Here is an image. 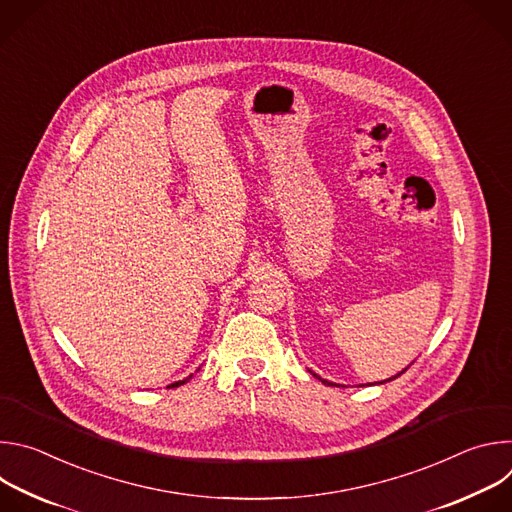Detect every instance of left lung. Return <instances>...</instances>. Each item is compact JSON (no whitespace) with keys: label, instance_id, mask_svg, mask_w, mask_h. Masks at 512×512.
Masks as SVG:
<instances>
[{"label":"left lung","instance_id":"left-lung-1","mask_svg":"<svg viewBox=\"0 0 512 512\" xmlns=\"http://www.w3.org/2000/svg\"><path fill=\"white\" fill-rule=\"evenodd\" d=\"M399 375H401V373H399ZM399 375H395V377H393V379H397V377H399ZM314 377H318V375H314ZM318 379H320V377H318ZM393 379H389V381H393ZM320 381H322V383H324V385H332V383H328V381H324V379H320Z\"/></svg>","mask_w":512,"mask_h":512}]
</instances>
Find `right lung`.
Here are the masks:
<instances>
[{"label": "right lung", "instance_id": "add662e5", "mask_svg": "<svg viewBox=\"0 0 512 512\" xmlns=\"http://www.w3.org/2000/svg\"><path fill=\"white\" fill-rule=\"evenodd\" d=\"M180 385H184V381H180V383H174L172 387H180Z\"/></svg>", "mask_w": 512, "mask_h": 512}]
</instances>
